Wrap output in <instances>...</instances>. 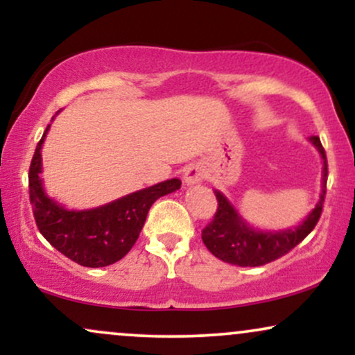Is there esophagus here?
Returning <instances> with one entry per match:
<instances>
[{"mask_svg":"<svg viewBox=\"0 0 355 355\" xmlns=\"http://www.w3.org/2000/svg\"><path fill=\"white\" fill-rule=\"evenodd\" d=\"M205 177V172L200 165H190L189 168L185 170V175H183V180H185L187 185H193V183H198L203 180Z\"/></svg>","mask_w":355,"mask_h":355,"instance_id":"esophagus-1","label":"esophagus"}]
</instances>
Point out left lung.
<instances>
[{"label": "left lung", "instance_id": "8db88e82", "mask_svg": "<svg viewBox=\"0 0 355 355\" xmlns=\"http://www.w3.org/2000/svg\"><path fill=\"white\" fill-rule=\"evenodd\" d=\"M311 141L319 150L322 160H324L322 193L315 209L295 229L262 232L247 225L245 220L240 217L234 205L225 198V195L215 190L218 207L214 220L202 230V240L217 259L239 267L266 266V263L274 262L282 255L288 254L313 230L320 218L325 190H327V157H325V150L319 137H311Z\"/></svg>", "mask_w": 355, "mask_h": 355}]
</instances>
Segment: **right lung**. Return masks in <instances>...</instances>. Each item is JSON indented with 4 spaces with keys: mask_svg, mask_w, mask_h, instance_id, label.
I'll return each instance as SVG.
<instances>
[{
    "mask_svg": "<svg viewBox=\"0 0 355 355\" xmlns=\"http://www.w3.org/2000/svg\"><path fill=\"white\" fill-rule=\"evenodd\" d=\"M42 140L30 165V202L36 227L56 250L83 267H107L118 262L135 245L150 207L157 198L180 189L178 178L133 191L92 210H67L44 193L42 173Z\"/></svg>",
    "mask_w": 355,
    "mask_h": 355,
    "instance_id": "add662e5",
    "label": "right lung"
}]
</instances>
